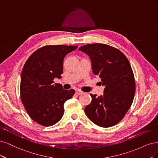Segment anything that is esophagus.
Segmentation results:
<instances>
[{"label": "esophagus", "instance_id": "34e87169", "mask_svg": "<svg viewBox=\"0 0 158 158\" xmlns=\"http://www.w3.org/2000/svg\"><path fill=\"white\" fill-rule=\"evenodd\" d=\"M75 94H83V91L82 90H79V89H77V90H75Z\"/></svg>", "mask_w": 158, "mask_h": 158}]
</instances>
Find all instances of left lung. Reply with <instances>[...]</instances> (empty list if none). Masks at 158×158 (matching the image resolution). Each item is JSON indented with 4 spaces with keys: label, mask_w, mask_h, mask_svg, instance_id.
Returning <instances> with one entry per match:
<instances>
[{
    "label": "left lung",
    "mask_w": 158,
    "mask_h": 158,
    "mask_svg": "<svg viewBox=\"0 0 158 158\" xmlns=\"http://www.w3.org/2000/svg\"><path fill=\"white\" fill-rule=\"evenodd\" d=\"M79 50L89 56L93 72L105 86L103 95L90 94L92 101L85 107L86 115L105 128L118 124L130 108L136 90L128 59L119 49L105 44H86Z\"/></svg>",
    "instance_id": "8db88e82"
}]
</instances>
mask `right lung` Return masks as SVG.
Instances as JSON below:
<instances>
[{"mask_svg":"<svg viewBox=\"0 0 158 158\" xmlns=\"http://www.w3.org/2000/svg\"><path fill=\"white\" fill-rule=\"evenodd\" d=\"M77 46L47 45L37 49L27 60L22 72L20 98L27 113L35 122L44 127L58 122L64 113V104L75 90H64L54 83L61 78L64 58Z\"/></svg>","mask_w":158,"mask_h":158,"instance_id":"add662e5","label":"right lung"}]
</instances>
